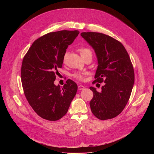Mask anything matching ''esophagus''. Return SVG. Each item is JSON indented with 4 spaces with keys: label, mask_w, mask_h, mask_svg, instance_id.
Returning a JSON list of instances; mask_svg holds the SVG:
<instances>
[{
    "label": "esophagus",
    "mask_w": 154,
    "mask_h": 154,
    "mask_svg": "<svg viewBox=\"0 0 154 154\" xmlns=\"http://www.w3.org/2000/svg\"><path fill=\"white\" fill-rule=\"evenodd\" d=\"M84 88H85V87H84L83 85H79V86H78V90H80V91L83 90Z\"/></svg>",
    "instance_id": "1"
}]
</instances>
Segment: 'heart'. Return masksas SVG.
Segmentation results:
<instances>
[{"mask_svg": "<svg viewBox=\"0 0 154 154\" xmlns=\"http://www.w3.org/2000/svg\"><path fill=\"white\" fill-rule=\"evenodd\" d=\"M78 51H79V52L80 53L82 57H84V56H86L88 54H90V55H92V53H91V51H90V49H89L88 48H84V47H82V48H80ZM66 55H67V54L66 53L64 56H63V61H65L66 60ZM72 77L78 79V80H83L84 79V75H83V73H81V72H75L74 74H72Z\"/></svg>", "mask_w": 154, "mask_h": 154, "instance_id": "1", "label": "heart"}]
</instances>
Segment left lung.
Here are the masks:
<instances>
[{
	"instance_id": "obj_1",
	"label": "left lung",
	"mask_w": 154,
	"mask_h": 154,
	"mask_svg": "<svg viewBox=\"0 0 154 154\" xmlns=\"http://www.w3.org/2000/svg\"><path fill=\"white\" fill-rule=\"evenodd\" d=\"M80 35L94 49L97 58L96 80L93 83H105L101 92L90 87L93 92L91 110L100 120L114 118L122 112L132 91L135 82L132 63L122 44L115 38L92 32Z\"/></svg>"
}]
</instances>
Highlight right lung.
Listing matches in <instances>:
<instances>
[{
    "mask_svg": "<svg viewBox=\"0 0 154 154\" xmlns=\"http://www.w3.org/2000/svg\"><path fill=\"white\" fill-rule=\"evenodd\" d=\"M79 34L78 30L47 33L35 40L24 57L20 73L24 93L43 119L55 121L63 118L76 94L77 85L72 80H67L63 88L54 81L66 49Z\"/></svg>",
    "mask_w": 154,
    "mask_h": 154,
    "instance_id": "right-lung-1",
    "label": "right lung"
}]
</instances>
